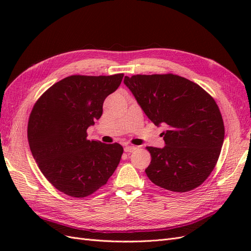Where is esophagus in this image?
<instances>
[{"label":"esophagus","instance_id":"esophagus-1","mask_svg":"<svg viewBox=\"0 0 251 251\" xmlns=\"http://www.w3.org/2000/svg\"><path fill=\"white\" fill-rule=\"evenodd\" d=\"M136 149H137V147H134V146H126L125 148V151H126V153H132V151H134Z\"/></svg>","mask_w":251,"mask_h":251}]
</instances>
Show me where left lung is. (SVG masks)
<instances>
[{
  "label": "left lung",
  "mask_w": 251,
  "mask_h": 251,
  "mask_svg": "<svg viewBox=\"0 0 251 251\" xmlns=\"http://www.w3.org/2000/svg\"><path fill=\"white\" fill-rule=\"evenodd\" d=\"M125 83L151 123L166 126V146L147 148L149 179L175 193L200 186L215 169L224 140L223 118L214 98L173 73L132 75Z\"/></svg>",
  "instance_id": "left-lung-1"
}]
</instances>
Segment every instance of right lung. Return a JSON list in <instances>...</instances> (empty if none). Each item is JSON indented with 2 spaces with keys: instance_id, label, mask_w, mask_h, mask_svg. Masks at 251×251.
Listing matches in <instances>:
<instances>
[{
  "instance_id": "add662e5",
  "label": "right lung",
  "mask_w": 251,
  "mask_h": 251,
  "mask_svg": "<svg viewBox=\"0 0 251 251\" xmlns=\"http://www.w3.org/2000/svg\"><path fill=\"white\" fill-rule=\"evenodd\" d=\"M124 73L71 75L55 82L34 103L28 142L41 172L57 191L81 199L107 184L124 148L87 138V128L102 115V104Z\"/></svg>"
}]
</instances>
